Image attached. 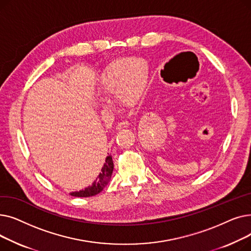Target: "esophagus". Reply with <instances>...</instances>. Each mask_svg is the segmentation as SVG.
Here are the masks:
<instances>
[{
	"label": "esophagus",
	"mask_w": 251,
	"mask_h": 251,
	"mask_svg": "<svg viewBox=\"0 0 251 251\" xmlns=\"http://www.w3.org/2000/svg\"><path fill=\"white\" fill-rule=\"evenodd\" d=\"M129 125H130V123H129L128 121L124 120V121H121V122H119V123L117 124L116 129H117V130H120V129H123V128H127V127H129Z\"/></svg>",
	"instance_id": "obj_1"
}]
</instances>
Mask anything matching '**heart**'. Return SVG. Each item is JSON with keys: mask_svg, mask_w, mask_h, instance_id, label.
<instances>
[{"mask_svg": "<svg viewBox=\"0 0 251 251\" xmlns=\"http://www.w3.org/2000/svg\"><path fill=\"white\" fill-rule=\"evenodd\" d=\"M147 65L141 58L130 57L111 62L98 80V89L103 96L117 95L124 104H132L147 87Z\"/></svg>", "mask_w": 251, "mask_h": 251, "instance_id": "heart-1", "label": "heart"}]
</instances>
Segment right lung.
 Returning a JSON list of instances; mask_svg holds the SVG:
<instances>
[{
  "label": "right lung",
  "mask_w": 251,
  "mask_h": 251,
  "mask_svg": "<svg viewBox=\"0 0 251 251\" xmlns=\"http://www.w3.org/2000/svg\"><path fill=\"white\" fill-rule=\"evenodd\" d=\"M114 170V163L112 155L109 154L105 157V163L103 164L100 173L97 177V179L92 182L91 185L87 186L86 188L80 190V191H74L70 192V195L75 197H89V196H95L99 194L110 182L112 174Z\"/></svg>",
  "instance_id": "add662e5"
}]
</instances>
